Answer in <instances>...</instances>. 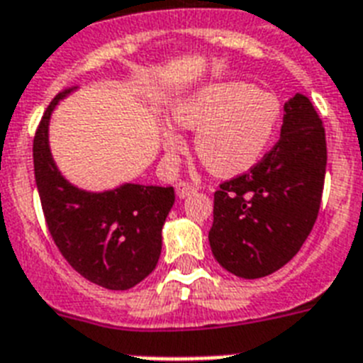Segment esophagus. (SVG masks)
<instances>
[{
    "mask_svg": "<svg viewBox=\"0 0 363 363\" xmlns=\"http://www.w3.org/2000/svg\"><path fill=\"white\" fill-rule=\"evenodd\" d=\"M176 193H178L179 199H185V196L193 195V193H196V187L195 185L187 184V182H179L178 185H176Z\"/></svg>",
    "mask_w": 363,
    "mask_h": 363,
    "instance_id": "1",
    "label": "esophagus"
}]
</instances>
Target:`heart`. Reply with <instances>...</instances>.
<instances>
[{
    "instance_id": "obj_1",
    "label": "heart",
    "mask_w": 363,
    "mask_h": 363,
    "mask_svg": "<svg viewBox=\"0 0 363 363\" xmlns=\"http://www.w3.org/2000/svg\"><path fill=\"white\" fill-rule=\"evenodd\" d=\"M179 125L195 131V152L216 176L230 178L259 163L281 123V103L274 94L245 82H217L174 108ZM170 157L184 152L176 129L163 131Z\"/></svg>"
}]
</instances>
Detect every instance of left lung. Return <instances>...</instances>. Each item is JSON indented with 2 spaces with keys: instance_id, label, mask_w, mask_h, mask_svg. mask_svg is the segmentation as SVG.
<instances>
[{
  "instance_id": "1",
  "label": "left lung",
  "mask_w": 363,
  "mask_h": 363,
  "mask_svg": "<svg viewBox=\"0 0 363 363\" xmlns=\"http://www.w3.org/2000/svg\"><path fill=\"white\" fill-rule=\"evenodd\" d=\"M323 120L306 95L285 103L279 140L249 172L213 195L211 253L223 268L259 279L300 251L317 221L326 174Z\"/></svg>"
}]
</instances>
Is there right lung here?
<instances>
[{"mask_svg": "<svg viewBox=\"0 0 363 363\" xmlns=\"http://www.w3.org/2000/svg\"><path fill=\"white\" fill-rule=\"evenodd\" d=\"M54 97L33 138L35 184L46 225L65 260L95 285L127 291L152 274L161 257V230L174 204V187L123 184L89 193L67 182L48 146V123L60 99Z\"/></svg>", "mask_w": 363, "mask_h": 363, "instance_id": "1", "label": "right lung"}]
</instances>
